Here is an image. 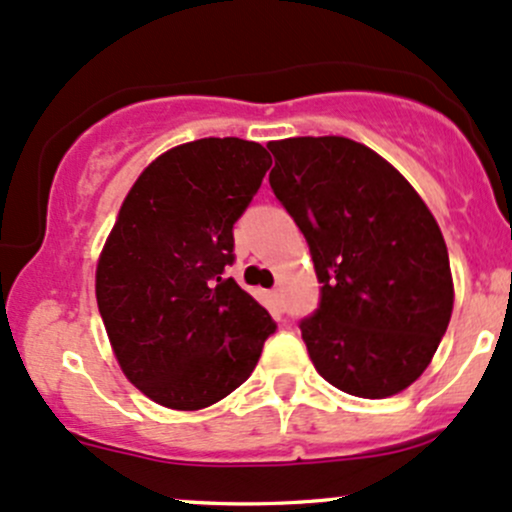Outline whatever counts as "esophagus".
Returning <instances> with one entry per match:
<instances>
[{"label":"esophagus","mask_w":512,"mask_h":512,"mask_svg":"<svg viewBox=\"0 0 512 512\" xmlns=\"http://www.w3.org/2000/svg\"><path fill=\"white\" fill-rule=\"evenodd\" d=\"M269 299H272L274 306L282 308V289H272V291H269Z\"/></svg>","instance_id":"obj_1"}]
</instances>
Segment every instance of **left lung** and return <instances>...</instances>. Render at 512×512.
Listing matches in <instances>:
<instances>
[{
    "label": "left lung",
    "mask_w": 512,
    "mask_h": 512,
    "mask_svg": "<svg viewBox=\"0 0 512 512\" xmlns=\"http://www.w3.org/2000/svg\"><path fill=\"white\" fill-rule=\"evenodd\" d=\"M269 187L306 238L320 286L299 323L318 374L359 398L408 389L435 355L454 289L440 226L384 157L350 138L269 143Z\"/></svg>",
    "instance_id": "obj_1"
}]
</instances>
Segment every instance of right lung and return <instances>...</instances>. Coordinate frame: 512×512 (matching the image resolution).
I'll return each instance as SVG.
<instances>
[{
  "label": "right lung",
  "instance_id": "1",
  "mask_svg": "<svg viewBox=\"0 0 512 512\" xmlns=\"http://www.w3.org/2000/svg\"><path fill=\"white\" fill-rule=\"evenodd\" d=\"M272 157L260 143L201 138L145 167L97 265V303L123 374L165 408L199 411L252 374L277 330L226 277L233 226Z\"/></svg>",
  "mask_w": 512,
  "mask_h": 512
}]
</instances>
